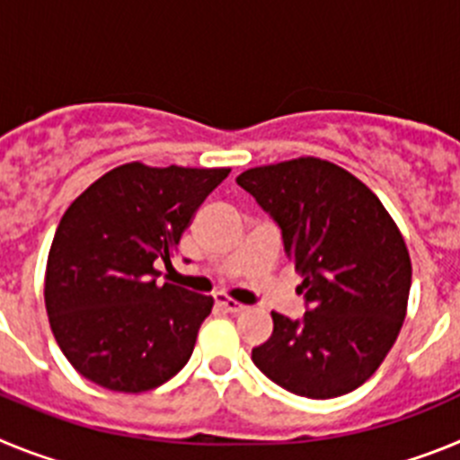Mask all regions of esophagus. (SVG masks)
I'll return each instance as SVG.
<instances>
[{"instance_id":"esophagus-1","label":"esophagus","mask_w":460,"mask_h":460,"mask_svg":"<svg viewBox=\"0 0 460 460\" xmlns=\"http://www.w3.org/2000/svg\"><path fill=\"white\" fill-rule=\"evenodd\" d=\"M217 304L223 308V311H227V313H242L243 308H246L243 304L234 302V299H230V296H223V295L217 296Z\"/></svg>"}]
</instances>
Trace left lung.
I'll return each mask as SVG.
<instances>
[{"mask_svg":"<svg viewBox=\"0 0 460 460\" xmlns=\"http://www.w3.org/2000/svg\"><path fill=\"white\" fill-rule=\"evenodd\" d=\"M237 184L279 223L304 276L302 320L271 313L253 364L304 398H336L377 371L408 311L412 265L377 195L355 174L315 156L251 168Z\"/></svg>","mask_w":460,"mask_h":460,"instance_id":"left-lung-1","label":"left lung"}]
</instances>
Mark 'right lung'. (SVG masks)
Returning <instances> with one entry per match:
<instances>
[{"label":"right lung","instance_id":"add662e5","mask_svg":"<svg viewBox=\"0 0 460 460\" xmlns=\"http://www.w3.org/2000/svg\"><path fill=\"white\" fill-rule=\"evenodd\" d=\"M230 168L110 170L64 211L46 267V311L71 367L101 387L140 394L184 368L214 299L158 286L170 255Z\"/></svg>","mask_w":460,"mask_h":460}]
</instances>
